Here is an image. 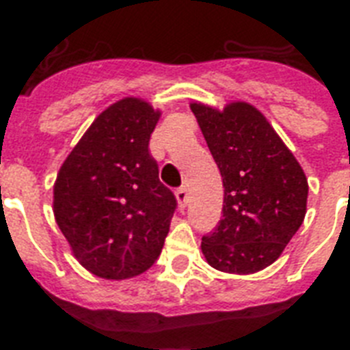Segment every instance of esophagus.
Segmentation results:
<instances>
[{
  "label": "esophagus",
  "mask_w": 350,
  "mask_h": 350,
  "mask_svg": "<svg viewBox=\"0 0 350 350\" xmlns=\"http://www.w3.org/2000/svg\"><path fill=\"white\" fill-rule=\"evenodd\" d=\"M176 200H178L180 208H185L187 203H189V189H187V187H180V189L176 191Z\"/></svg>",
  "instance_id": "1"
}]
</instances>
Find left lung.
Returning <instances> with one entry per match:
<instances>
[{
	"instance_id": "8db88e82",
	"label": "left lung",
	"mask_w": 350,
	"mask_h": 350,
	"mask_svg": "<svg viewBox=\"0 0 350 350\" xmlns=\"http://www.w3.org/2000/svg\"><path fill=\"white\" fill-rule=\"evenodd\" d=\"M224 178V218L203 236L208 265L252 274L280 258L301 227L309 185L293 152L258 109L236 101L224 111L192 103Z\"/></svg>"
}]
</instances>
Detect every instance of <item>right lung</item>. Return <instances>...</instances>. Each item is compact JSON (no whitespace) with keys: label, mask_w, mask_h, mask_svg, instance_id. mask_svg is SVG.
<instances>
[{"label":"right lung","mask_w":350,"mask_h":350,"mask_svg":"<svg viewBox=\"0 0 350 350\" xmlns=\"http://www.w3.org/2000/svg\"><path fill=\"white\" fill-rule=\"evenodd\" d=\"M158 120L147 101L120 100L96 118L59 169L57 227L96 276H137L161 254L178 202L148 150Z\"/></svg>","instance_id":"add662e5"}]
</instances>
